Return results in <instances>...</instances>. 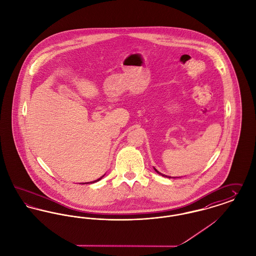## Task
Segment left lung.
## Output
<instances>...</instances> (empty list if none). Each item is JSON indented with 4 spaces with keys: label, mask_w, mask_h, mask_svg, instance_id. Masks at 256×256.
<instances>
[{
    "label": "left lung",
    "mask_w": 256,
    "mask_h": 256,
    "mask_svg": "<svg viewBox=\"0 0 256 256\" xmlns=\"http://www.w3.org/2000/svg\"><path fill=\"white\" fill-rule=\"evenodd\" d=\"M154 170H156V172H158V174H161V176H166V178H170V176H166V174H161V172H158V170H156V169H155V168H154Z\"/></svg>",
    "instance_id": "left-lung-1"
}]
</instances>
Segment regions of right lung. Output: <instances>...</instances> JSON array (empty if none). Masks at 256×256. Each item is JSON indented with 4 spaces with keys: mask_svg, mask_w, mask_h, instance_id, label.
<instances>
[{
    "mask_svg": "<svg viewBox=\"0 0 256 256\" xmlns=\"http://www.w3.org/2000/svg\"><path fill=\"white\" fill-rule=\"evenodd\" d=\"M102 176H101V178H98V180H94V182H91V184H94V182H99L100 180H102ZM87 184H88V182H87Z\"/></svg>",
    "mask_w": 256,
    "mask_h": 256,
    "instance_id": "1",
    "label": "right lung"
}]
</instances>
